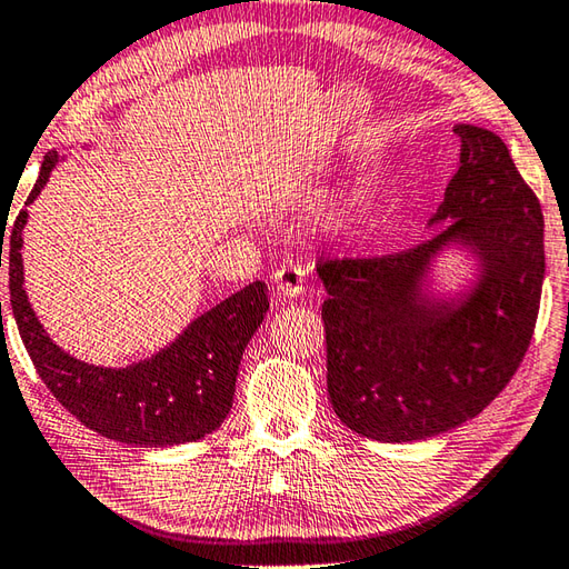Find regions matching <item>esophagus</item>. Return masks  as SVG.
Listing matches in <instances>:
<instances>
[{"instance_id": "1", "label": "esophagus", "mask_w": 569, "mask_h": 569, "mask_svg": "<svg viewBox=\"0 0 569 569\" xmlns=\"http://www.w3.org/2000/svg\"><path fill=\"white\" fill-rule=\"evenodd\" d=\"M306 267L296 259H286L279 269L273 273V286L283 298H298L306 293Z\"/></svg>"}]
</instances>
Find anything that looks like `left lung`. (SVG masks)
Returning a JSON list of instances; mask_svg holds the SVG:
<instances>
[{"instance_id": "obj_1", "label": "left lung", "mask_w": 569, "mask_h": 569, "mask_svg": "<svg viewBox=\"0 0 569 569\" xmlns=\"http://www.w3.org/2000/svg\"><path fill=\"white\" fill-rule=\"evenodd\" d=\"M460 164L431 222L443 232L386 257L320 259L327 392L345 425L382 443L419 441L478 417L531 345L546 249L543 210L492 130L456 126ZM483 257V279L456 309L416 281L448 239Z\"/></svg>"}]
</instances>
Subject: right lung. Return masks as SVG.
Instances as JSON below:
<instances>
[{
    "mask_svg": "<svg viewBox=\"0 0 569 569\" xmlns=\"http://www.w3.org/2000/svg\"><path fill=\"white\" fill-rule=\"evenodd\" d=\"M58 154L48 152L33 198L46 187ZM26 208L19 210L7 242L11 312L46 388L72 417L106 439L133 446H177L216 431L228 417L242 351L269 310L267 283L254 281L203 312L169 349L128 368H97L60 351L43 332L23 293L21 230ZM4 232V224H2Z\"/></svg>",
    "mask_w": 569,
    "mask_h": 569,
    "instance_id": "add662e5",
    "label": "right lung"
}]
</instances>
